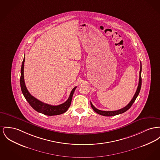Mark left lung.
<instances>
[{
  "mask_svg": "<svg viewBox=\"0 0 160 160\" xmlns=\"http://www.w3.org/2000/svg\"><path fill=\"white\" fill-rule=\"evenodd\" d=\"M141 66H140V78H139V82H138V88H137V89L136 91V92L135 95H133L132 99L131 100V101L129 102V103L126 106H125L124 108H123L121 109H119V110H117V111H101V110H99L98 109H97L96 108H95L94 106V105L92 104V103L91 102V107L93 109L94 111L95 112L101 115H103V116H106V117H111V116H114V115H118V114H121L122 113L127 111L132 106V105L133 104V103H134V102L135 101L137 97H138V94L140 93V89H141Z\"/></svg>",
  "mask_w": 160,
  "mask_h": 160,
  "instance_id": "obj_1",
  "label": "left lung"
}]
</instances>
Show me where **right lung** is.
<instances>
[{"instance_id":"obj_1","label":"right lung","mask_w":160,"mask_h":160,"mask_svg":"<svg viewBox=\"0 0 160 160\" xmlns=\"http://www.w3.org/2000/svg\"><path fill=\"white\" fill-rule=\"evenodd\" d=\"M24 62H25V57L22 62V65L21 67V75H20V87H21L22 94L24 95L25 99L28 102L30 106L38 112L42 113L44 115H49V116L57 115L66 112L71 105L72 98L77 86L74 87L72 89L68 99L63 103L57 105V106H52V105H50V104L42 102L41 101L38 100L34 97L32 96L31 94H29L25 86V80H24V75H23Z\"/></svg>"}]
</instances>
